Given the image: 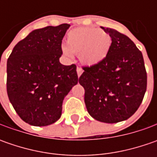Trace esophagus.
Wrapping results in <instances>:
<instances>
[{
  "label": "esophagus",
  "mask_w": 157,
  "mask_h": 157,
  "mask_svg": "<svg viewBox=\"0 0 157 157\" xmlns=\"http://www.w3.org/2000/svg\"><path fill=\"white\" fill-rule=\"evenodd\" d=\"M82 72H83V70H82L80 67H78V68H77V73H78V78L80 77V75L82 74Z\"/></svg>",
  "instance_id": "34e87169"
}]
</instances>
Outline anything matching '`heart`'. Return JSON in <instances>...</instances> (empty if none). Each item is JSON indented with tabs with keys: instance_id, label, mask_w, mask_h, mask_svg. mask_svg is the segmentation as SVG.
I'll use <instances>...</instances> for the list:
<instances>
[{
	"instance_id": "1",
	"label": "heart",
	"mask_w": 157,
	"mask_h": 157,
	"mask_svg": "<svg viewBox=\"0 0 157 157\" xmlns=\"http://www.w3.org/2000/svg\"><path fill=\"white\" fill-rule=\"evenodd\" d=\"M66 44L67 46L62 47L65 56L71 57L72 53L78 54L80 61L85 65L94 66L107 56L112 38L107 32L99 29L76 28L67 34Z\"/></svg>"
}]
</instances>
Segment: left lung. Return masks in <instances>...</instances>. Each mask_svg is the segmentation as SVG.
Masks as SVG:
<instances>
[{
    "instance_id": "1",
    "label": "left lung",
    "mask_w": 157,
    "mask_h": 157,
    "mask_svg": "<svg viewBox=\"0 0 157 157\" xmlns=\"http://www.w3.org/2000/svg\"><path fill=\"white\" fill-rule=\"evenodd\" d=\"M101 28L112 38L109 52L100 63L84 66L78 82L85 89L89 114L101 122L116 123L139 108L147 89V72L142 52L128 36Z\"/></svg>"
}]
</instances>
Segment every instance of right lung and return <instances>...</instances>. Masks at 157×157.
<instances>
[{"label": "right lung", "mask_w": 157, "mask_h": 157, "mask_svg": "<svg viewBox=\"0 0 157 157\" xmlns=\"http://www.w3.org/2000/svg\"><path fill=\"white\" fill-rule=\"evenodd\" d=\"M70 24L35 29L16 44L7 61V93L23 121L44 127L56 122L64 97L79 78L76 64L63 65L62 40Z\"/></svg>", "instance_id": "1"}]
</instances>
